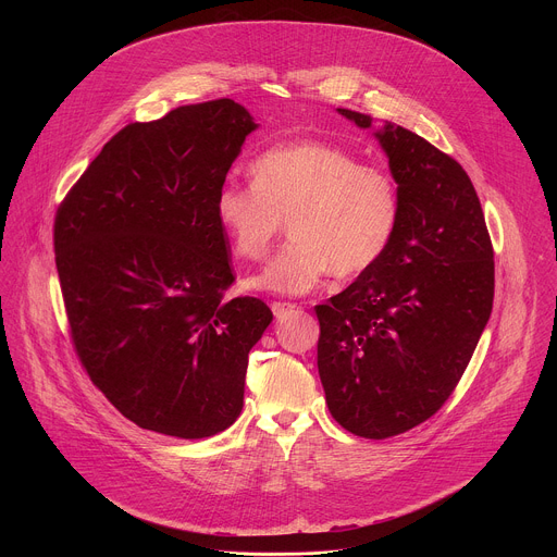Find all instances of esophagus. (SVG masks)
<instances>
[{
  "mask_svg": "<svg viewBox=\"0 0 557 557\" xmlns=\"http://www.w3.org/2000/svg\"><path fill=\"white\" fill-rule=\"evenodd\" d=\"M271 308H273V314H275L277 320H280V317H284V314L293 312L297 306H295V304H288V301H273V304H271Z\"/></svg>",
  "mask_w": 557,
  "mask_h": 557,
  "instance_id": "1",
  "label": "esophagus"
}]
</instances>
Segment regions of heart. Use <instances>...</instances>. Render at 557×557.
<instances>
[{
	"label": "heart",
	"instance_id": "heart-1",
	"mask_svg": "<svg viewBox=\"0 0 557 557\" xmlns=\"http://www.w3.org/2000/svg\"><path fill=\"white\" fill-rule=\"evenodd\" d=\"M251 187L224 185L215 222L235 258L262 260L286 218L290 243L253 275L251 290L306 295L331 273L352 277L379 262L399 222V191L376 168L331 143L293 140L262 151Z\"/></svg>",
	"mask_w": 557,
	"mask_h": 557
}]
</instances>
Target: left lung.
<instances>
[{
	"label": "left lung",
	"mask_w": 557,
	"mask_h": 557,
	"mask_svg": "<svg viewBox=\"0 0 557 557\" xmlns=\"http://www.w3.org/2000/svg\"><path fill=\"white\" fill-rule=\"evenodd\" d=\"M361 129L372 116L337 110ZM374 138L399 222L374 267L317 306V368L333 419L363 438L404 434L449 399L494 304V249L465 170L385 121Z\"/></svg>",
	"instance_id": "1"
}]
</instances>
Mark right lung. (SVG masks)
<instances>
[{
    "instance_id": "obj_1",
    "label": "right lung",
    "mask_w": 557,
    "mask_h": 557,
    "mask_svg": "<svg viewBox=\"0 0 557 557\" xmlns=\"http://www.w3.org/2000/svg\"><path fill=\"white\" fill-rule=\"evenodd\" d=\"M258 123L231 99L132 123L54 218L72 344L92 383L143 430L207 438L243 412L249 350L273 322L233 284L215 194Z\"/></svg>"
}]
</instances>
